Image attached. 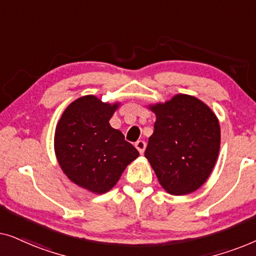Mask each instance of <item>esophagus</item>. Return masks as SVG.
<instances>
[{
	"label": "esophagus",
	"mask_w": 256,
	"mask_h": 256,
	"mask_svg": "<svg viewBox=\"0 0 256 256\" xmlns=\"http://www.w3.org/2000/svg\"><path fill=\"white\" fill-rule=\"evenodd\" d=\"M146 142L144 141H142V140H140V141H138L135 143V148L138 150V152L142 154L144 152V150H146Z\"/></svg>",
	"instance_id": "34e87169"
}]
</instances>
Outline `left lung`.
Returning <instances> with one entry per match:
<instances>
[{
	"label": "left lung",
	"mask_w": 256,
	"mask_h": 256,
	"mask_svg": "<svg viewBox=\"0 0 256 256\" xmlns=\"http://www.w3.org/2000/svg\"><path fill=\"white\" fill-rule=\"evenodd\" d=\"M148 107L156 122L146 158L168 194H192L205 183L218 158V118L208 104L188 94Z\"/></svg>",
	"instance_id": "8db88e82"
}]
</instances>
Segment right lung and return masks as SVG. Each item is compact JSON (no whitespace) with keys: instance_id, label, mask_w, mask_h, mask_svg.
<instances>
[{"instance_id":"1","label":"right lung","mask_w":256,"mask_h":256,"mask_svg":"<svg viewBox=\"0 0 256 256\" xmlns=\"http://www.w3.org/2000/svg\"><path fill=\"white\" fill-rule=\"evenodd\" d=\"M118 106L96 96H82L66 107L56 127L54 152L62 172L96 194L113 188L140 155L120 130L110 127Z\"/></svg>"}]
</instances>
